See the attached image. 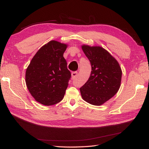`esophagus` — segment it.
<instances>
[{
  "label": "esophagus",
  "mask_w": 149,
  "mask_h": 149,
  "mask_svg": "<svg viewBox=\"0 0 149 149\" xmlns=\"http://www.w3.org/2000/svg\"><path fill=\"white\" fill-rule=\"evenodd\" d=\"M77 74H78V73H77V72H73L72 73V79H74L75 78H76V77L77 76Z\"/></svg>",
  "instance_id": "esophagus-1"
}]
</instances>
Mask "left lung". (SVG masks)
Returning a JSON list of instances; mask_svg holds the SVG:
<instances>
[{"instance_id":"1","label":"left lung","mask_w":149,"mask_h":149,"mask_svg":"<svg viewBox=\"0 0 149 149\" xmlns=\"http://www.w3.org/2000/svg\"><path fill=\"white\" fill-rule=\"evenodd\" d=\"M82 49L91 63V72L86 83L80 88L81 96L92 105H102L118 91L121 68L118 61L102 47L83 45Z\"/></svg>"}]
</instances>
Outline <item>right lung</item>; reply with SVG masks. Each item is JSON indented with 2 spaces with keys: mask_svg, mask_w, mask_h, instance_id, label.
<instances>
[{
  "mask_svg": "<svg viewBox=\"0 0 149 149\" xmlns=\"http://www.w3.org/2000/svg\"><path fill=\"white\" fill-rule=\"evenodd\" d=\"M66 47V44L50 41L38 50L26 70L28 90L45 106L59 102L68 87L71 73L63 57Z\"/></svg>",
  "mask_w": 149,
  "mask_h": 149,
  "instance_id": "1",
  "label": "right lung"
}]
</instances>
